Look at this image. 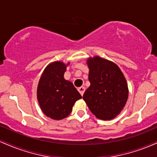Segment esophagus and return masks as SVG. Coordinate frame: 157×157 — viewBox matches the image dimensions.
<instances>
[{
  "mask_svg": "<svg viewBox=\"0 0 157 157\" xmlns=\"http://www.w3.org/2000/svg\"><path fill=\"white\" fill-rule=\"evenodd\" d=\"M85 90H86V88L83 87V86H81V87H80L78 89V91L80 92V94L82 95V96L83 95V94L85 92Z\"/></svg>",
  "mask_w": 157,
  "mask_h": 157,
  "instance_id": "esophagus-1",
  "label": "esophagus"
}]
</instances>
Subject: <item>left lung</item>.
<instances>
[{"mask_svg":"<svg viewBox=\"0 0 157 157\" xmlns=\"http://www.w3.org/2000/svg\"><path fill=\"white\" fill-rule=\"evenodd\" d=\"M88 65L91 85L82 98L97 118L111 120L127 102L128 90L125 78L116 64L100 57L89 59Z\"/></svg>","mask_w":157,"mask_h":157,"instance_id":"1","label":"left lung"}]
</instances>
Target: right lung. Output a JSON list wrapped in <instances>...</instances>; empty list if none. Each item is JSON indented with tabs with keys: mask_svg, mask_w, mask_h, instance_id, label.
Wrapping results in <instances>:
<instances>
[{
	"mask_svg": "<svg viewBox=\"0 0 157 157\" xmlns=\"http://www.w3.org/2000/svg\"><path fill=\"white\" fill-rule=\"evenodd\" d=\"M66 70L63 63H52L46 68L39 81L37 100L43 112L53 120L68 117L75 102L82 98L72 82L64 79Z\"/></svg>",
	"mask_w": 157,
	"mask_h": 157,
	"instance_id": "obj_1",
	"label": "right lung"
}]
</instances>
